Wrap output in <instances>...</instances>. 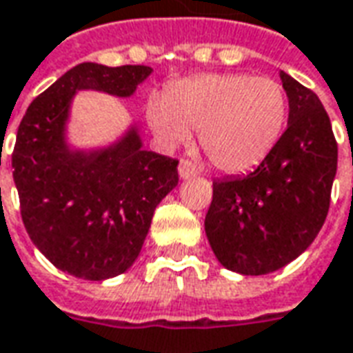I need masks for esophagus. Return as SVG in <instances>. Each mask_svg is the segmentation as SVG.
<instances>
[{"label": "esophagus", "instance_id": "34e87169", "mask_svg": "<svg viewBox=\"0 0 353 353\" xmlns=\"http://www.w3.org/2000/svg\"><path fill=\"white\" fill-rule=\"evenodd\" d=\"M197 174V167L188 159H182L181 163H179V176H181L182 181H188L192 176H196Z\"/></svg>", "mask_w": 353, "mask_h": 353}]
</instances>
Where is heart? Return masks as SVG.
<instances>
[{
    "label": "heart",
    "mask_w": 353,
    "mask_h": 353,
    "mask_svg": "<svg viewBox=\"0 0 353 353\" xmlns=\"http://www.w3.org/2000/svg\"><path fill=\"white\" fill-rule=\"evenodd\" d=\"M287 92L270 77L201 74L176 81L163 101L148 104V123L167 146L186 144L199 131V146L214 169L251 171L270 156L287 123Z\"/></svg>",
    "instance_id": "b5f03b06"
}]
</instances>
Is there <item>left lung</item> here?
<instances>
[{"mask_svg":"<svg viewBox=\"0 0 353 353\" xmlns=\"http://www.w3.org/2000/svg\"><path fill=\"white\" fill-rule=\"evenodd\" d=\"M289 123L276 148L245 176L212 182L205 234L224 268L264 276L308 249L323 226L339 148L314 91L279 72Z\"/></svg>","mask_w":353,"mask_h":353,"instance_id":"8db88e82","label":"left lung"}]
</instances>
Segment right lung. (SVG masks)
<instances>
[{
    "instance_id": "add662e5",
    "label": "right lung",
    "mask_w": 353,
    "mask_h": 353,
    "mask_svg": "<svg viewBox=\"0 0 353 353\" xmlns=\"http://www.w3.org/2000/svg\"><path fill=\"white\" fill-rule=\"evenodd\" d=\"M152 72L77 64L30 104L19 125L12 179L24 228L70 276L102 281L131 268L156 207L179 184V161L142 148L139 125L104 148H74L66 137L77 91L127 99Z\"/></svg>"
}]
</instances>
